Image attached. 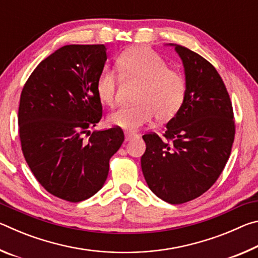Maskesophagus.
Segmentation results:
<instances>
[{
  "label": "esophagus",
  "instance_id": "1",
  "mask_svg": "<svg viewBox=\"0 0 258 258\" xmlns=\"http://www.w3.org/2000/svg\"><path fill=\"white\" fill-rule=\"evenodd\" d=\"M135 138H137V137H135V135H133V134L125 133V141H131V140H133Z\"/></svg>",
  "mask_w": 258,
  "mask_h": 258
}]
</instances>
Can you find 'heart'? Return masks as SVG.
Here are the masks:
<instances>
[{
    "mask_svg": "<svg viewBox=\"0 0 258 258\" xmlns=\"http://www.w3.org/2000/svg\"><path fill=\"white\" fill-rule=\"evenodd\" d=\"M117 67L125 78L140 83L135 103L112 111L109 124L126 132L137 131L154 118L171 119L180 110L186 95V82L181 73L167 68L166 61L154 50L138 46L123 52ZM117 77L103 71L97 81V94L101 102L111 106L115 101Z\"/></svg>",
    "mask_w": 258,
    "mask_h": 258,
    "instance_id": "1",
    "label": "heart"
}]
</instances>
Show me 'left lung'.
Here are the masks:
<instances>
[{
	"instance_id": "left-lung-1",
	"label": "left lung",
	"mask_w": 258,
	"mask_h": 258,
	"mask_svg": "<svg viewBox=\"0 0 258 258\" xmlns=\"http://www.w3.org/2000/svg\"><path fill=\"white\" fill-rule=\"evenodd\" d=\"M186 82L178 112L166 125L161 140L145 134L142 173L149 189L164 202L177 205L206 192L225 167L234 140L232 103L211 62L177 44Z\"/></svg>"
}]
</instances>
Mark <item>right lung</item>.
<instances>
[{"mask_svg":"<svg viewBox=\"0 0 258 258\" xmlns=\"http://www.w3.org/2000/svg\"><path fill=\"white\" fill-rule=\"evenodd\" d=\"M106 60L103 44L64 45L41 61L20 95L25 159L47 192L71 203L101 189L109 160L124 141L119 127L89 131L102 117L95 85Z\"/></svg>","mask_w":258,"mask_h":258,"instance_id":"obj_1","label":"right lung"}]
</instances>
